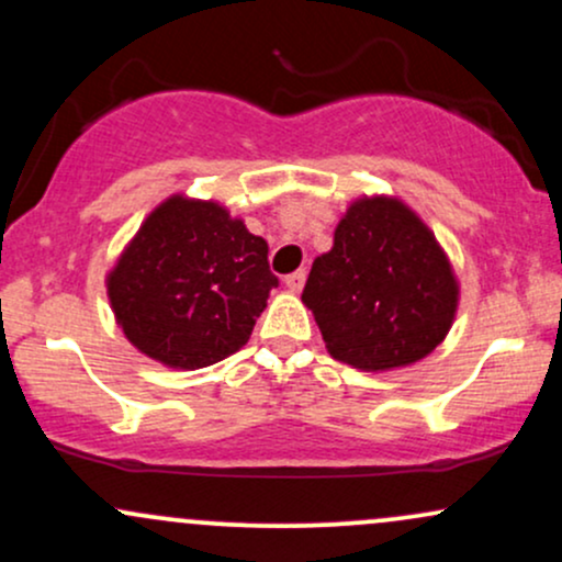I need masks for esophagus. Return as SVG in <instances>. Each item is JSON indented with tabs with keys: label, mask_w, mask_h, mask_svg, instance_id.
Here are the masks:
<instances>
[{
	"label": "esophagus",
	"mask_w": 562,
	"mask_h": 562,
	"mask_svg": "<svg viewBox=\"0 0 562 562\" xmlns=\"http://www.w3.org/2000/svg\"><path fill=\"white\" fill-rule=\"evenodd\" d=\"M285 285L293 290V293H299V290L306 285V269H299V272H293V274H288L285 277Z\"/></svg>",
	"instance_id": "esophagus-1"
}]
</instances>
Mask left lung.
Segmentation results:
<instances>
[{"label":"left lung","instance_id":"1","mask_svg":"<svg viewBox=\"0 0 562 562\" xmlns=\"http://www.w3.org/2000/svg\"><path fill=\"white\" fill-rule=\"evenodd\" d=\"M303 306L327 353L364 372L409 367L447 338L460 282L434 229L404 200L362 195L314 259Z\"/></svg>","mask_w":562,"mask_h":562}]
</instances>
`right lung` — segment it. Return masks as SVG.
<instances>
[{"label": "right lung", "instance_id": "obj_1", "mask_svg": "<svg viewBox=\"0 0 562 562\" xmlns=\"http://www.w3.org/2000/svg\"><path fill=\"white\" fill-rule=\"evenodd\" d=\"M269 245L216 200L166 198L105 277L115 325L171 370H200L240 351L277 277Z\"/></svg>", "mask_w": 562, "mask_h": 562}]
</instances>
